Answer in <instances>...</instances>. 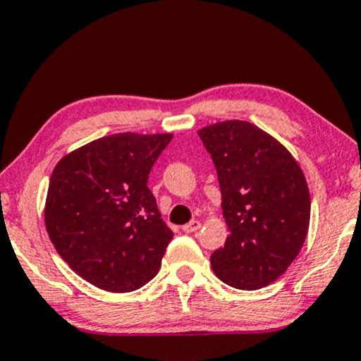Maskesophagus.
<instances>
[{
  "label": "esophagus",
  "mask_w": 361,
  "mask_h": 361,
  "mask_svg": "<svg viewBox=\"0 0 361 361\" xmlns=\"http://www.w3.org/2000/svg\"><path fill=\"white\" fill-rule=\"evenodd\" d=\"M200 226H202V223H200L198 220H191L190 223H186V225L183 226V231L185 233H193V231L198 230Z\"/></svg>",
  "instance_id": "esophagus-1"
}]
</instances>
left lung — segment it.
I'll use <instances>...</instances> for the list:
<instances>
[{"label": "left lung", "instance_id": "8db88e82", "mask_svg": "<svg viewBox=\"0 0 361 361\" xmlns=\"http://www.w3.org/2000/svg\"><path fill=\"white\" fill-rule=\"evenodd\" d=\"M212 154L230 236L212 255L214 275L238 290H259L298 257L310 225V191L280 141L248 121L198 131Z\"/></svg>", "mask_w": 361, "mask_h": 361}]
</instances>
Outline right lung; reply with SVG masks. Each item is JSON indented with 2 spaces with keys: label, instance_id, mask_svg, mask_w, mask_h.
Returning <instances> with one entry per match:
<instances>
[{
  "label": "right lung",
  "instance_id": "right-lung-1",
  "mask_svg": "<svg viewBox=\"0 0 361 361\" xmlns=\"http://www.w3.org/2000/svg\"><path fill=\"white\" fill-rule=\"evenodd\" d=\"M173 135L103 136L59 159L44 223L59 257L98 288L128 293L157 276L173 231L148 175Z\"/></svg>",
  "mask_w": 361,
  "mask_h": 361
}]
</instances>
